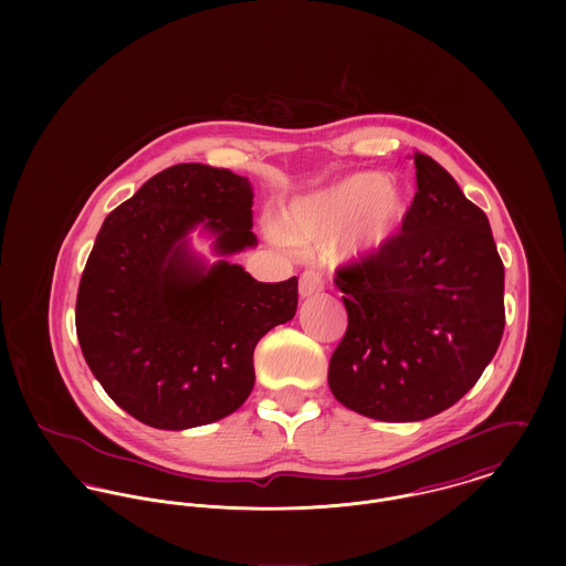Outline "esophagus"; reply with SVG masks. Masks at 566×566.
<instances>
[{
  "label": "esophagus",
  "mask_w": 566,
  "mask_h": 566,
  "mask_svg": "<svg viewBox=\"0 0 566 566\" xmlns=\"http://www.w3.org/2000/svg\"><path fill=\"white\" fill-rule=\"evenodd\" d=\"M323 290L324 281L318 272H314V270L303 272L301 285H298V292H301L303 298H310V296H314V294H318V292H323Z\"/></svg>",
  "instance_id": "esophagus-1"
}]
</instances>
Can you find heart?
<instances>
[{"mask_svg":"<svg viewBox=\"0 0 566 566\" xmlns=\"http://www.w3.org/2000/svg\"><path fill=\"white\" fill-rule=\"evenodd\" d=\"M409 207L407 185L377 171H359L298 198L287 209L281 233L294 245L321 248L346 228L337 252L344 259H361L388 245L403 227Z\"/></svg>","mask_w":566,"mask_h":566,"instance_id":"heart-1","label":"heart"}]
</instances>
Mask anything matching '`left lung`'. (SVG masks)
Here are the masks:
<instances>
[{
  "mask_svg": "<svg viewBox=\"0 0 566 566\" xmlns=\"http://www.w3.org/2000/svg\"><path fill=\"white\" fill-rule=\"evenodd\" d=\"M397 238L335 270L348 326L328 361L333 397L368 418L424 420L458 403L494 357L503 263L484 211L453 176L416 153Z\"/></svg>",
  "mask_w": 566,
  "mask_h": 566,
  "instance_id": "8db88e82",
  "label": "left lung"
}]
</instances>
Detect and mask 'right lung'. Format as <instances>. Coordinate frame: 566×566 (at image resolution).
Wrapping results in <instances>:
<instances>
[{
	"label": "right lung",
	"mask_w": 566,
	"mask_h": 566,
	"mask_svg": "<svg viewBox=\"0 0 566 566\" xmlns=\"http://www.w3.org/2000/svg\"><path fill=\"white\" fill-rule=\"evenodd\" d=\"M198 224L218 254L252 248L248 178L202 163L153 176L104 220L76 301L82 355L104 392L169 431L240 409L256 342L298 307L296 276L259 283L238 263L196 259L187 235Z\"/></svg>",
	"instance_id": "add662e5"
}]
</instances>
